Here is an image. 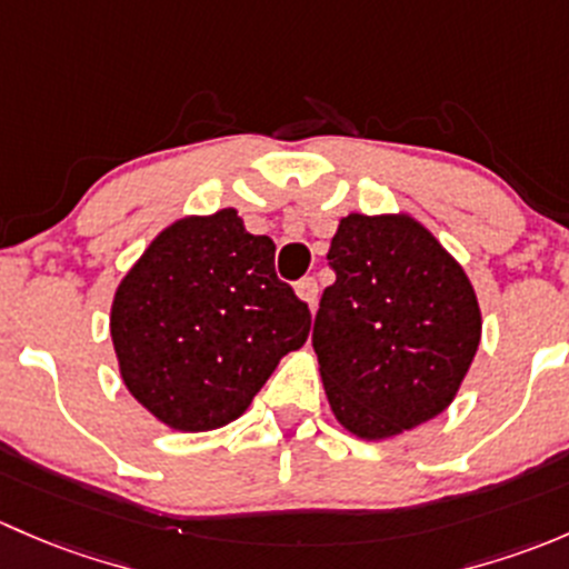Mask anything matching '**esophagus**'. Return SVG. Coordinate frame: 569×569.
I'll list each match as a JSON object with an SVG mask.
<instances>
[{"instance_id": "1", "label": "esophagus", "mask_w": 569, "mask_h": 569, "mask_svg": "<svg viewBox=\"0 0 569 569\" xmlns=\"http://www.w3.org/2000/svg\"><path fill=\"white\" fill-rule=\"evenodd\" d=\"M296 292H298V298H301V301H307L309 307H315V301H318V292H320L318 279H315V277L298 279V282H296Z\"/></svg>"}]
</instances>
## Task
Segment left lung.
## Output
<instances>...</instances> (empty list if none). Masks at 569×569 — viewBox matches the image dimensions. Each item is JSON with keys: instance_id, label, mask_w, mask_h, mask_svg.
I'll list each match as a JSON object with an SVG mask.
<instances>
[{"instance_id": "left-lung-1", "label": "left lung", "mask_w": 569, "mask_h": 569, "mask_svg": "<svg viewBox=\"0 0 569 569\" xmlns=\"http://www.w3.org/2000/svg\"><path fill=\"white\" fill-rule=\"evenodd\" d=\"M328 262L312 345L339 425L380 441L441 413L482 337L466 271L411 216L350 213Z\"/></svg>"}]
</instances>
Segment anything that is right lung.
I'll list each match as a JSON object with an SVG mask.
<instances>
[{
  "label": "right lung",
  "mask_w": 569,
  "mask_h": 569,
  "mask_svg": "<svg viewBox=\"0 0 569 569\" xmlns=\"http://www.w3.org/2000/svg\"><path fill=\"white\" fill-rule=\"evenodd\" d=\"M277 246L232 208L174 221L126 273L111 339L128 391L172 430L238 419L312 315L273 271Z\"/></svg>",
  "instance_id": "1"
}]
</instances>
